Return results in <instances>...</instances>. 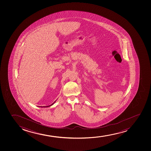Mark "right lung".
Returning a JSON list of instances; mask_svg holds the SVG:
<instances>
[{"label":"right lung","instance_id":"right-lung-1","mask_svg":"<svg viewBox=\"0 0 151 151\" xmlns=\"http://www.w3.org/2000/svg\"><path fill=\"white\" fill-rule=\"evenodd\" d=\"M56 101H55V102H54V103H52V104H51V105H49V106H40V107H50V106H52V105H53V104H54V103Z\"/></svg>","mask_w":151,"mask_h":151}]
</instances>
